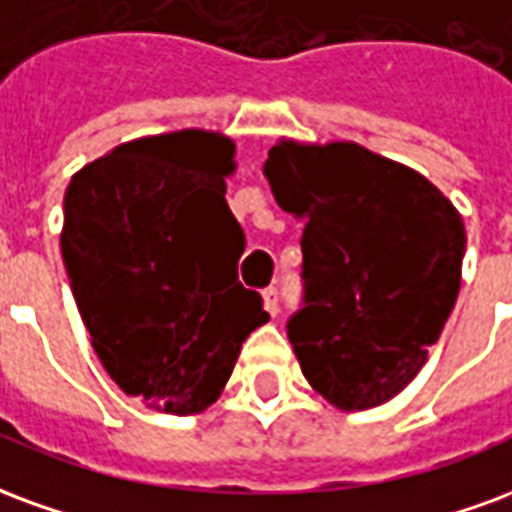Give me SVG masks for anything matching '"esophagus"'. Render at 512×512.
I'll return each instance as SVG.
<instances>
[{"instance_id": "obj_1", "label": "esophagus", "mask_w": 512, "mask_h": 512, "mask_svg": "<svg viewBox=\"0 0 512 512\" xmlns=\"http://www.w3.org/2000/svg\"><path fill=\"white\" fill-rule=\"evenodd\" d=\"M261 297H264V308H267V313H270V316H275V313H278V289H264V294H261Z\"/></svg>"}]
</instances>
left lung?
<instances>
[{"mask_svg": "<svg viewBox=\"0 0 512 512\" xmlns=\"http://www.w3.org/2000/svg\"><path fill=\"white\" fill-rule=\"evenodd\" d=\"M264 177L305 223V308L289 341L341 412L390 401L420 374L461 289L466 229L434 182L354 141L281 138Z\"/></svg>", "mask_w": 512, "mask_h": 512, "instance_id": "left-lung-1", "label": "left lung"}]
</instances>
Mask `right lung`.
<instances>
[{"label":"right lung","instance_id":"right-lung-1","mask_svg":"<svg viewBox=\"0 0 512 512\" xmlns=\"http://www.w3.org/2000/svg\"><path fill=\"white\" fill-rule=\"evenodd\" d=\"M234 169L229 136L177 130L108 149L65 190L59 245L81 322L119 390L155 412L215 404L242 341L270 322L237 281Z\"/></svg>","mask_w":512,"mask_h":512}]
</instances>
